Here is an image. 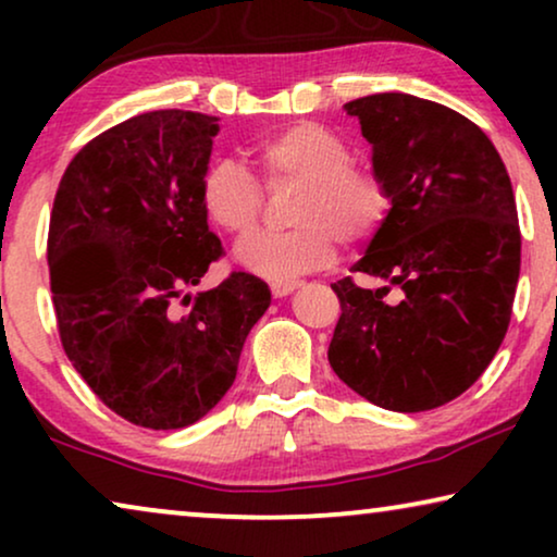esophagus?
I'll list each match as a JSON object with an SVG mask.
<instances>
[{"label": "esophagus", "instance_id": "34e87169", "mask_svg": "<svg viewBox=\"0 0 557 557\" xmlns=\"http://www.w3.org/2000/svg\"><path fill=\"white\" fill-rule=\"evenodd\" d=\"M296 288H299V281H273L271 294L276 296V299H284V296L294 294Z\"/></svg>", "mask_w": 557, "mask_h": 557}]
</instances>
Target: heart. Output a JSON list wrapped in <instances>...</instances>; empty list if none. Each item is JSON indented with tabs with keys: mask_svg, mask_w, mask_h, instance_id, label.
Returning <instances> with one entry per match:
<instances>
[{
	"mask_svg": "<svg viewBox=\"0 0 557 557\" xmlns=\"http://www.w3.org/2000/svg\"><path fill=\"white\" fill-rule=\"evenodd\" d=\"M265 185L299 182L292 231H258L235 246V263L256 276L288 281L334 258L337 238L347 246L368 240L383 225L391 197L383 180L352 162L347 141L322 124L299 121L253 144ZM205 215L220 231L243 235L263 208V187L233 157L210 159L200 177Z\"/></svg>",
	"mask_w": 557,
	"mask_h": 557,
	"instance_id": "b5f03b06",
	"label": "heart"
}]
</instances>
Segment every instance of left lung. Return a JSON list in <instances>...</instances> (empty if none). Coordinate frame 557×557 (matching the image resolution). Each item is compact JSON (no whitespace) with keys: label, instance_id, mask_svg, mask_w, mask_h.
I'll list each match as a JSON object with an SVG mask.
<instances>
[{"label":"left lung","instance_id":"obj_1","mask_svg":"<svg viewBox=\"0 0 557 557\" xmlns=\"http://www.w3.org/2000/svg\"><path fill=\"white\" fill-rule=\"evenodd\" d=\"M345 111L391 197L352 271L385 286L332 284L342 317L326 355L380 408H438L476 383L507 334L522 246L512 182L490 136L446 106L375 94ZM393 285L398 302L386 299Z\"/></svg>","mask_w":557,"mask_h":557}]
</instances>
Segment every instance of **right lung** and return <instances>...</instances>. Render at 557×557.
<instances>
[{
  "instance_id": "1",
  "label": "right lung",
  "mask_w": 557,
  "mask_h": 557,
  "mask_svg": "<svg viewBox=\"0 0 557 557\" xmlns=\"http://www.w3.org/2000/svg\"><path fill=\"white\" fill-rule=\"evenodd\" d=\"M218 119L147 111L88 141L50 215L52 307L67 360L128 423L185 429L231 391L271 304L250 273L185 294L223 256L200 202ZM193 300L182 315L171 301Z\"/></svg>"
}]
</instances>
